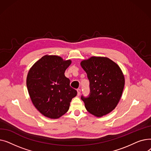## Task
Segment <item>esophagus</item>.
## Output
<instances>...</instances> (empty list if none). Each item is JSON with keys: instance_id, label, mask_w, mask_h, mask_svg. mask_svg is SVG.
<instances>
[{"instance_id": "1", "label": "esophagus", "mask_w": 151, "mask_h": 151, "mask_svg": "<svg viewBox=\"0 0 151 151\" xmlns=\"http://www.w3.org/2000/svg\"><path fill=\"white\" fill-rule=\"evenodd\" d=\"M81 94V89H77V96H80Z\"/></svg>"}]
</instances>
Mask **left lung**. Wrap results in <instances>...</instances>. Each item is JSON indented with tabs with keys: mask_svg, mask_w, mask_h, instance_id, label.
I'll return each mask as SVG.
<instances>
[{
	"mask_svg": "<svg viewBox=\"0 0 151 151\" xmlns=\"http://www.w3.org/2000/svg\"><path fill=\"white\" fill-rule=\"evenodd\" d=\"M80 64L90 82L89 97H81L86 109L97 117L108 114L115 109L122 96L125 85L122 71L106 57L92 56Z\"/></svg>",
	"mask_w": 151,
	"mask_h": 151,
	"instance_id": "8db88e82",
	"label": "left lung"
}]
</instances>
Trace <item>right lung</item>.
<instances>
[{"instance_id": "obj_1", "label": "right lung", "mask_w": 151, "mask_h": 151, "mask_svg": "<svg viewBox=\"0 0 151 151\" xmlns=\"http://www.w3.org/2000/svg\"><path fill=\"white\" fill-rule=\"evenodd\" d=\"M71 60L55 55H45L30 68L26 80L29 96L38 111L45 117L58 119L65 114L77 95L64 73Z\"/></svg>"}]
</instances>
